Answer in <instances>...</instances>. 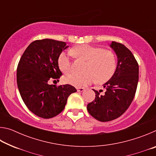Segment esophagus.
Instances as JSON below:
<instances>
[{
	"label": "esophagus",
	"mask_w": 156,
	"mask_h": 156,
	"mask_svg": "<svg viewBox=\"0 0 156 156\" xmlns=\"http://www.w3.org/2000/svg\"><path fill=\"white\" fill-rule=\"evenodd\" d=\"M76 89H77V91L78 92H83L84 90V88H83V87H78L76 88Z\"/></svg>",
	"instance_id": "esophagus-1"
}]
</instances>
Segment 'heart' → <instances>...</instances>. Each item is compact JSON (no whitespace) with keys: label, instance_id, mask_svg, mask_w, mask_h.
<instances>
[{"label":"heart","instance_id":"b5f03b06","mask_svg":"<svg viewBox=\"0 0 156 156\" xmlns=\"http://www.w3.org/2000/svg\"><path fill=\"white\" fill-rule=\"evenodd\" d=\"M71 54L77 58L87 60L85 73L83 74L72 73L65 78L66 83L75 87H83L98 81L105 83L112 77L115 72L117 63L113 52L88 44H80L71 49ZM60 69L68 73L72 70V62L69 55L62 52L58 60Z\"/></svg>","mask_w":156,"mask_h":156}]
</instances>
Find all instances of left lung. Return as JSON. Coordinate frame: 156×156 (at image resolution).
Listing matches in <instances>:
<instances>
[{"instance_id": "8db88e82", "label": "left lung", "mask_w": 156, "mask_h": 156, "mask_svg": "<svg viewBox=\"0 0 156 156\" xmlns=\"http://www.w3.org/2000/svg\"><path fill=\"white\" fill-rule=\"evenodd\" d=\"M110 47L118 57L115 72L103 84L105 94L94 89L96 98L87 107L89 114L101 122L115 120L126 112L135 96L139 78L138 63L130 50L115 41Z\"/></svg>"}]
</instances>
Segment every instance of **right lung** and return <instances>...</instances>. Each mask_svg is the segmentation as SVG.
I'll return each instance as SVG.
<instances>
[{"label": "right lung", "instance_id": "1", "mask_svg": "<svg viewBox=\"0 0 156 156\" xmlns=\"http://www.w3.org/2000/svg\"><path fill=\"white\" fill-rule=\"evenodd\" d=\"M65 42L43 39L29 45L18 62L16 73L18 88L26 106L38 117L51 118L65 109L69 95L76 91L70 84H49L51 79L62 76L58 60Z\"/></svg>", "mask_w": 156, "mask_h": 156}]
</instances>
